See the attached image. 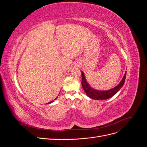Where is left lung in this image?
<instances>
[{"mask_svg":"<svg viewBox=\"0 0 147 147\" xmlns=\"http://www.w3.org/2000/svg\"><path fill=\"white\" fill-rule=\"evenodd\" d=\"M126 76V72L124 74V76L123 77L122 80L119 83L118 86L115 87L112 89H111L108 91H98L94 90V89L91 88L90 85L88 84L86 81V79L84 78V75L83 72H82V87L84 91H85L86 94L88 97L90 98H92L95 100H103V99H108L110 98L111 97L114 96L116 93L121 89L125 82Z\"/></svg>","mask_w":147,"mask_h":147,"instance_id":"left-lung-1","label":"left lung"}]
</instances>
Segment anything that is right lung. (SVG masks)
Segmentation results:
<instances>
[{
  "instance_id": "add662e5",
  "label": "right lung",
  "mask_w": 147,
  "mask_h": 147,
  "mask_svg": "<svg viewBox=\"0 0 147 147\" xmlns=\"http://www.w3.org/2000/svg\"><path fill=\"white\" fill-rule=\"evenodd\" d=\"M57 99V97H56V98L55 99V100ZM53 101H54V100H52V101H51V102H48V103H47V104H50V103H51V102H53Z\"/></svg>"
}]
</instances>
